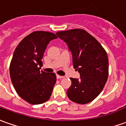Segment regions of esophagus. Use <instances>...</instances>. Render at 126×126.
I'll return each instance as SVG.
<instances>
[{"label":"esophagus","mask_w":126,"mask_h":126,"mask_svg":"<svg viewBox=\"0 0 126 126\" xmlns=\"http://www.w3.org/2000/svg\"><path fill=\"white\" fill-rule=\"evenodd\" d=\"M56 78H57V79H63V78H64V77H63V76H60V75H59V74H57V75H56Z\"/></svg>","instance_id":"1"}]
</instances>
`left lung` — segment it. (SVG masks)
Segmentation results:
<instances>
[{
	"label": "left lung",
	"mask_w": 126,
	"mask_h": 126,
	"mask_svg": "<svg viewBox=\"0 0 126 126\" xmlns=\"http://www.w3.org/2000/svg\"><path fill=\"white\" fill-rule=\"evenodd\" d=\"M56 35L66 43L72 54L73 66L81 74L79 79L70 78L67 91L73 102L86 104L101 92L108 77V59L99 42L83 29L60 31Z\"/></svg>",
	"instance_id": "8db88e82"
}]
</instances>
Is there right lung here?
<instances>
[{"label": "right lung", "mask_w": 126, "mask_h": 126, "mask_svg": "<svg viewBox=\"0 0 126 126\" xmlns=\"http://www.w3.org/2000/svg\"><path fill=\"white\" fill-rule=\"evenodd\" d=\"M57 38L49 32L35 31L25 37L14 52L9 65L11 80L18 94L30 104L43 103L52 95L56 74L40 69L47 44Z\"/></svg>", "instance_id": "add662e5"}]
</instances>
